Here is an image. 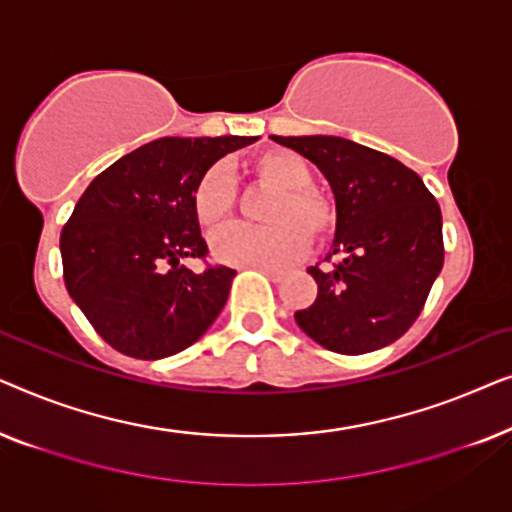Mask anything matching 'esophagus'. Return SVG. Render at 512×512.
Segmentation results:
<instances>
[{
	"label": "esophagus",
	"mask_w": 512,
	"mask_h": 512,
	"mask_svg": "<svg viewBox=\"0 0 512 512\" xmlns=\"http://www.w3.org/2000/svg\"><path fill=\"white\" fill-rule=\"evenodd\" d=\"M258 272H263L265 277H270L272 282H282L284 279V272L282 270H275V268H263V265H256Z\"/></svg>",
	"instance_id": "obj_1"
}]
</instances>
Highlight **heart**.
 <instances>
[{
    "label": "heart",
    "mask_w": 512,
    "mask_h": 512,
    "mask_svg": "<svg viewBox=\"0 0 512 512\" xmlns=\"http://www.w3.org/2000/svg\"><path fill=\"white\" fill-rule=\"evenodd\" d=\"M256 181L272 186L261 207L268 223H233L212 237V256L237 268H282L307 249V240L319 242L335 226V207L326 193L310 184L312 172L303 156L289 149H270L249 160ZM193 212L202 228H216L233 214L237 184L223 165L200 174L193 188Z\"/></svg>",
    "instance_id": "1"
}]
</instances>
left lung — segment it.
<instances>
[{
	"label": "left lung",
	"mask_w": 512,
	"mask_h": 512,
	"mask_svg": "<svg viewBox=\"0 0 512 512\" xmlns=\"http://www.w3.org/2000/svg\"><path fill=\"white\" fill-rule=\"evenodd\" d=\"M312 160L335 198L333 268L307 272L317 300L296 324L321 347L366 354L401 338L443 270V216L424 181L387 153L331 135L277 137Z\"/></svg>",
	"instance_id": "obj_1"
}]
</instances>
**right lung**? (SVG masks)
<instances>
[{"instance_id": "1", "label": "right lung", "mask_w": 512, "mask_h": 512, "mask_svg": "<svg viewBox=\"0 0 512 512\" xmlns=\"http://www.w3.org/2000/svg\"><path fill=\"white\" fill-rule=\"evenodd\" d=\"M256 137H160L90 181L60 235L69 296L125 356L156 361L200 340L228 300L237 272H193L205 258L193 212L200 174Z\"/></svg>"}]
</instances>
